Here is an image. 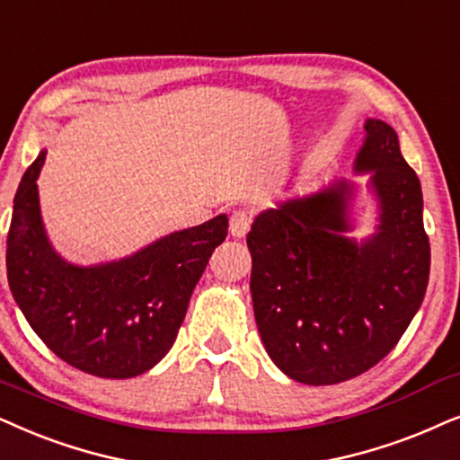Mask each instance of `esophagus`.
<instances>
[{"instance_id":"esophagus-1","label":"esophagus","mask_w":460,"mask_h":460,"mask_svg":"<svg viewBox=\"0 0 460 460\" xmlns=\"http://www.w3.org/2000/svg\"><path fill=\"white\" fill-rule=\"evenodd\" d=\"M252 228V213L247 211H234L230 217V234L241 238Z\"/></svg>"}]
</instances>
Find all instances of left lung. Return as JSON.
Segmentation results:
<instances>
[{"mask_svg": "<svg viewBox=\"0 0 460 460\" xmlns=\"http://www.w3.org/2000/svg\"><path fill=\"white\" fill-rule=\"evenodd\" d=\"M355 171H374L380 202L378 230L361 244L344 236L353 196L344 179L260 213L247 234L261 342L277 367L304 385L344 383L385 359L427 291L431 247L420 181L389 124L366 122Z\"/></svg>", "mask_w": 460, "mask_h": 460, "instance_id": "obj_1", "label": "left lung"}]
</instances>
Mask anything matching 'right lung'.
<instances>
[{
  "instance_id": "obj_1",
  "label": "right lung",
  "mask_w": 460,
  "mask_h": 460,
  "mask_svg": "<svg viewBox=\"0 0 460 460\" xmlns=\"http://www.w3.org/2000/svg\"><path fill=\"white\" fill-rule=\"evenodd\" d=\"M44 160L41 150L14 196L5 249L12 296L46 347L75 369L99 378L147 372L175 342L228 217L172 232L110 264H67L41 224L35 181Z\"/></svg>"
}]
</instances>
